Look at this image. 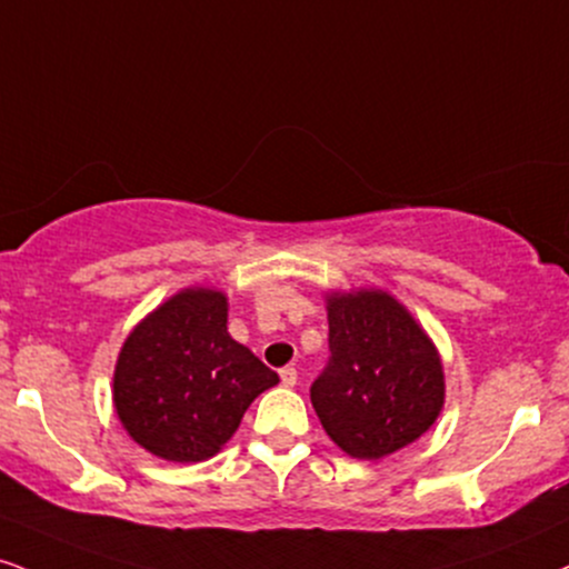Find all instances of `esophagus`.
<instances>
[{"instance_id": "34e87169", "label": "esophagus", "mask_w": 569, "mask_h": 569, "mask_svg": "<svg viewBox=\"0 0 569 569\" xmlns=\"http://www.w3.org/2000/svg\"><path fill=\"white\" fill-rule=\"evenodd\" d=\"M280 381H283V387L297 385V368H283V371H280Z\"/></svg>"}]
</instances>
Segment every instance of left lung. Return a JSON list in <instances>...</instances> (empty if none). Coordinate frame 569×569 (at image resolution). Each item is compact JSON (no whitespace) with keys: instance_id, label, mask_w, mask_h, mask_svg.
Listing matches in <instances>:
<instances>
[{"instance_id":"left-lung-1","label":"left lung","mask_w":569,"mask_h":569,"mask_svg":"<svg viewBox=\"0 0 569 569\" xmlns=\"http://www.w3.org/2000/svg\"><path fill=\"white\" fill-rule=\"evenodd\" d=\"M326 312L331 360L310 389L326 435L360 461L413 445L445 406L432 337L385 289L326 291Z\"/></svg>"}]
</instances>
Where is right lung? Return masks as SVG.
Returning <instances> with one entry per match:
<instances>
[{
    "mask_svg": "<svg viewBox=\"0 0 569 569\" xmlns=\"http://www.w3.org/2000/svg\"><path fill=\"white\" fill-rule=\"evenodd\" d=\"M228 293L190 286L137 323L113 368V408L124 432L172 463L217 456L246 408L278 385L228 333Z\"/></svg>",
    "mask_w": 569,
    "mask_h": 569,
    "instance_id": "1",
    "label": "right lung"
}]
</instances>
